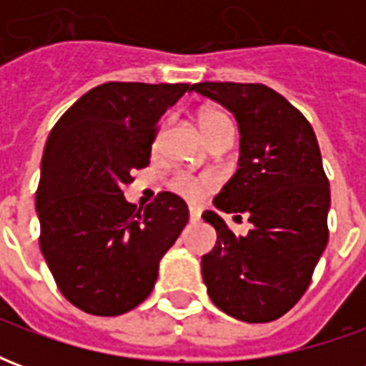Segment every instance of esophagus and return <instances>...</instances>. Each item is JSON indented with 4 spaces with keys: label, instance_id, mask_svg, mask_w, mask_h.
<instances>
[{
    "label": "esophagus",
    "instance_id": "esophagus-1",
    "mask_svg": "<svg viewBox=\"0 0 366 366\" xmlns=\"http://www.w3.org/2000/svg\"><path fill=\"white\" fill-rule=\"evenodd\" d=\"M199 219V209L198 207H190V222H198Z\"/></svg>",
    "mask_w": 366,
    "mask_h": 366
}]
</instances>
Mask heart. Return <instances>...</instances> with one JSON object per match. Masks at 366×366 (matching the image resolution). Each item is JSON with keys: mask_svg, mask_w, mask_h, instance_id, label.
I'll return each mask as SVG.
<instances>
[{"mask_svg": "<svg viewBox=\"0 0 366 366\" xmlns=\"http://www.w3.org/2000/svg\"><path fill=\"white\" fill-rule=\"evenodd\" d=\"M198 123L204 135H206L207 141H212L215 135H219L225 129H233L231 121L227 115H223L222 112H215V109H204V112L198 115ZM215 180L214 176L204 174V176H190V174H176L172 180H170V188L180 194L182 198L190 199V202H196L206 192L214 190Z\"/></svg>", "mask_w": 366, "mask_h": 366, "instance_id": "obj_1", "label": "heart"}]
</instances>
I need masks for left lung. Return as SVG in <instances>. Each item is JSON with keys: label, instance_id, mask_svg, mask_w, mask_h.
I'll list each match as a JSON object with an SVG mask.
<instances>
[{"label": "left lung", "instance_id": "left-lung-1", "mask_svg": "<svg viewBox=\"0 0 366 366\" xmlns=\"http://www.w3.org/2000/svg\"><path fill=\"white\" fill-rule=\"evenodd\" d=\"M192 92L227 107L239 125V168L214 198L225 214L249 217L235 235L207 209L217 243L202 257V276L215 306L235 320H278L298 302L327 245L330 182L312 125L262 84L199 82Z\"/></svg>", "mask_w": 366, "mask_h": 366}]
</instances>
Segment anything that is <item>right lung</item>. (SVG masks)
Returning <instances> with one entry per match:
<instances>
[{"instance_id": "obj_1", "label": "right lung", "mask_w": 366, "mask_h": 366, "mask_svg": "<svg viewBox=\"0 0 366 366\" xmlns=\"http://www.w3.org/2000/svg\"><path fill=\"white\" fill-rule=\"evenodd\" d=\"M186 92L190 84H102L46 139L39 243L62 296L86 314L109 317L139 306L188 223V206L172 192L137 212L121 190L149 164L160 117Z\"/></svg>"}]
</instances>
